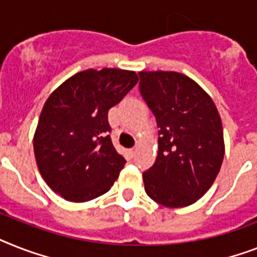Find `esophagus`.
<instances>
[{
	"label": "esophagus",
	"instance_id": "1",
	"mask_svg": "<svg viewBox=\"0 0 257 257\" xmlns=\"http://www.w3.org/2000/svg\"><path fill=\"white\" fill-rule=\"evenodd\" d=\"M135 153H136V149H135V148H133V149H129V154H131L132 157H133V156H135Z\"/></svg>",
	"mask_w": 257,
	"mask_h": 257
}]
</instances>
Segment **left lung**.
<instances>
[{"label":"left lung","mask_w":257,"mask_h":257,"mask_svg":"<svg viewBox=\"0 0 257 257\" xmlns=\"http://www.w3.org/2000/svg\"><path fill=\"white\" fill-rule=\"evenodd\" d=\"M140 91L157 120L156 162L143 174L145 191L169 208L202 198L224 157L222 120L197 81L176 71H141Z\"/></svg>","instance_id":"1"}]
</instances>
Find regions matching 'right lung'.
Returning <instances> with one entry per match:
<instances>
[{
	"label": "right lung",
	"mask_w": 257,
	"mask_h": 257,
	"mask_svg": "<svg viewBox=\"0 0 257 257\" xmlns=\"http://www.w3.org/2000/svg\"><path fill=\"white\" fill-rule=\"evenodd\" d=\"M135 71H80L46 100L34 154L49 187L66 201L88 202L112 187L125 160L112 145L108 110L137 84Z\"/></svg>",
	"instance_id": "1"
}]
</instances>
